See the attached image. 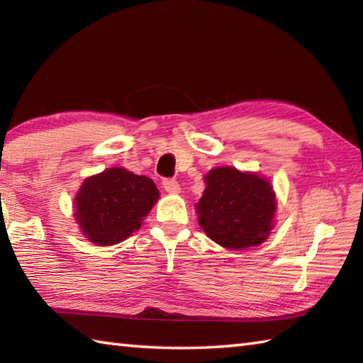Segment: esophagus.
<instances>
[{
    "instance_id": "esophagus-1",
    "label": "esophagus",
    "mask_w": 363,
    "mask_h": 363,
    "mask_svg": "<svg viewBox=\"0 0 363 363\" xmlns=\"http://www.w3.org/2000/svg\"><path fill=\"white\" fill-rule=\"evenodd\" d=\"M163 187H164V190H167L168 194H179L181 192L179 184H177V181H174V179H164L163 181Z\"/></svg>"
}]
</instances>
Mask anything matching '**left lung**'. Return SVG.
<instances>
[{
	"label": "left lung",
	"instance_id": "8db88e82",
	"mask_svg": "<svg viewBox=\"0 0 363 363\" xmlns=\"http://www.w3.org/2000/svg\"><path fill=\"white\" fill-rule=\"evenodd\" d=\"M195 205L199 224L227 250H247L267 240L275 224L274 187L267 177L233 167L213 168Z\"/></svg>",
	"mask_w": 363,
	"mask_h": 363
}]
</instances>
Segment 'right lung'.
<instances>
[{"instance_id":"right-lung-1","label":"right lung","mask_w":363,"mask_h":363,"mask_svg":"<svg viewBox=\"0 0 363 363\" xmlns=\"http://www.w3.org/2000/svg\"><path fill=\"white\" fill-rule=\"evenodd\" d=\"M160 199L150 177L126 168H107L86 177L73 199V216L86 240L112 247L140 229Z\"/></svg>"}]
</instances>
